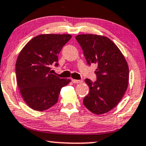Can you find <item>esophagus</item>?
<instances>
[{
	"label": "esophagus",
	"instance_id": "obj_1",
	"mask_svg": "<svg viewBox=\"0 0 146 146\" xmlns=\"http://www.w3.org/2000/svg\"><path fill=\"white\" fill-rule=\"evenodd\" d=\"M72 82H73L74 83V84H79V83L82 82V80H80L73 79V80H72Z\"/></svg>",
	"mask_w": 146,
	"mask_h": 146
}]
</instances>
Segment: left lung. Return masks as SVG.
<instances>
[{
    "instance_id": "1",
    "label": "left lung",
    "mask_w": 146,
    "mask_h": 146,
    "mask_svg": "<svg viewBox=\"0 0 146 146\" xmlns=\"http://www.w3.org/2000/svg\"><path fill=\"white\" fill-rule=\"evenodd\" d=\"M80 45L89 65H98L97 79H86L89 92L83 100L86 109L95 114L110 111L121 101L128 86L129 68L124 55L116 44L102 35H79Z\"/></svg>"
}]
</instances>
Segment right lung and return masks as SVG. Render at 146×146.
<instances>
[{
	"mask_svg": "<svg viewBox=\"0 0 146 146\" xmlns=\"http://www.w3.org/2000/svg\"><path fill=\"white\" fill-rule=\"evenodd\" d=\"M70 35L44 34L28 41L19 52L16 77L23 100L33 110L42 111L58 101L61 89L70 83L52 74L58 66V55L70 39Z\"/></svg>",
	"mask_w": 146,
	"mask_h": 146,
	"instance_id": "right-lung-1",
	"label": "right lung"
}]
</instances>
